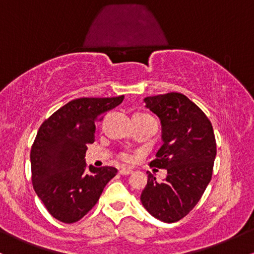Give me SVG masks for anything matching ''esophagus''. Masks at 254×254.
I'll return each mask as SVG.
<instances>
[{
    "instance_id": "esophagus-1",
    "label": "esophagus",
    "mask_w": 254,
    "mask_h": 254,
    "mask_svg": "<svg viewBox=\"0 0 254 254\" xmlns=\"http://www.w3.org/2000/svg\"><path fill=\"white\" fill-rule=\"evenodd\" d=\"M131 173H132V171L127 170V168H123V170L119 171V174H122V176H129Z\"/></svg>"
}]
</instances>
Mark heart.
I'll use <instances>...</instances> for the list:
<instances>
[{
  "instance_id": "heart-1",
  "label": "heart",
  "mask_w": 254,
  "mask_h": 254,
  "mask_svg": "<svg viewBox=\"0 0 254 254\" xmlns=\"http://www.w3.org/2000/svg\"><path fill=\"white\" fill-rule=\"evenodd\" d=\"M129 155H127V154H122L121 156H119V160H121V161H123V162H127L129 161Z\"/></svg>"
}]
</instances>
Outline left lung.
<instances>
[{
  "instance_id": "obj_1",
  "label": "left lung",
  "mask_w": 254,
  "mask_h": 254,
  "mask_svg": "<svg viewBox=\"0 0 254 254\" xmlns=\"http://www.w3.org/2000/svg\"><path fill=\"white\" fill-rule=\"evenodd\" d=\"M145 107L161 122L162 142L150 165L166 168L164 182L148 173L141 202L166 223L182 220L196 206L212 176L216 156L212 125L205 113L182 93L144 98Z\"/></svg>"
}]
</instances>
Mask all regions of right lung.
I'll return each instance as SVG.
<instances>
[{
  "instance_id": "add662e5",
  "label": "right lung",
  "mask_w": 254,
  "mask_h": 254,
  "mask_svg": "<svg viewBox=\"0 0 254 254\" xmlns=\"http://www.w3.org/2000/svg\"><path fill=\"white\" fill-rule=\"evenodd\" d=\"M115 98H80L50 116L38 130L31 149L32 184L56 220L74 223L97 204L115 167H87V145L94 142L95 122L123 101Z\"/></svg>"
}]
</instances>
